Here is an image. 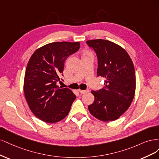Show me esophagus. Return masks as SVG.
Here are the masks:
<instances>
[{"mask_svg": "<svg viewBox=\"0 0 159 159\" xmlns=\"http://www.w3.org/2000/svg\"><path fill=\"white\" fill-rule=\"evenodd\" d=\"M79 91L80 92V93L81 94H86V93H89V90H79Z\"/></svg>", "mask_w": 159, "mask_h": 159, "instance_id": "esophagus-1", "label": "esophagus"}]
</instances>
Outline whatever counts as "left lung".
Here are the masks:
<instances>
[{"label": "left lung", "mask_w": 159, "mask_h": 159, "mask_svg": "<svg viewBox=\"0 0 159 159\" xmlns=\"http://www.w3.org/2000/svg\"><path fill=\"white\" fill-rule=\"evenodd\" d=\"M98 59L97 75L104 78L103 88L93 90L90 114L101 121H114L129 108L135 91V72L128 53L120 45L105 39L87 41Z\"/></svg>", "instance_id": "1"}]
</instances>
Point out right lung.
I'll use <instances>...</instances> for the list:
<instances>
[{"label":"right lung","instance_id":"add662e5","mask_svg":"<svg viewBox=\"0 0 159 159\" xmlns=\"http://www.w3.org/2000/svg\"><path fill=\"white\" fill-rule=\"evenodd\" d=\"M80 48L79 42H53L38 49L25 70L24 91L30 110L41 120L55 123L68 115L76 96L61 82L65 61Z\"/></svg>","mask_w":159,"mask_h":159}]
</instances>
